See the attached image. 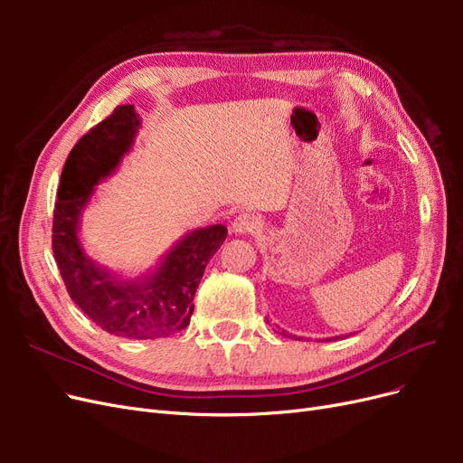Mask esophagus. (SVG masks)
Returning <instances> with one entry per match:
<instances>
[{
    "label": "esophagus",
    "mask_w": 463,
    "mask_h": 463,
    "mask_svg": "<svg viewBox=\"0 0 463 463\" xmlns=\"http://www.w3.org/2000/svg\"><path fill=\"white\" fill-rule=\"evenodd\" d=\"M260 226H262L260 218L255 214H240L232 223L233 232H237V233H255V232H259Z\"/></svg>",
    "instance_id": "esophagus-1"
}]
</instances>
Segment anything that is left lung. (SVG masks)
Wrapping results in <instances>:
<instances>
[{
	"label": "left lung",
	"instance_id": "left-lung-1",
	"mask_svg": "<svg viewBox=\"0 0 463 463\" xmlns=\"http://www.w3.org/2000/svg\"><path fill=\"white\" fill-rule=\"evenodd\" d=\"M282 334L288 335V338H296V340H298V335H291V334H288V332H284V330H282ZM335 338H340V335H335ZM332 340H334V338H332Z\"/></svg>",
	"mask_w": 463,
	"mask_h": 463
}]
</instances>
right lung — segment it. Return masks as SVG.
Listing matches in <instances>:
<instances>
[{
    "label": "right lung",
    "mask_w": 463,
    "mask_h": 463,
    "mask_svg": "<svg viewBox=\"0 0 463 463\" xmlns=\"http://www.w3.org/2000/svg\"><path fill=\"white\" fill-rule=\"evenodd\" d=\"M138 128L141 118L135 108L118 106L69 152L53 208L52 249L69 296L98 326L121 338L156 340L187 328L194 291L228 228L216 223L187 233L156 272L131 282L109 274L85 255L77 235L80 213L94 185L129 152Z\"/></svg>",
    "instance_id": "right-lung-1"
}]
</instances>
